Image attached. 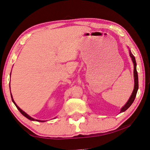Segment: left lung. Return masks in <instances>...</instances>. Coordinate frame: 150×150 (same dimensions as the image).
Listing matches in <instances>:
<instances>
[{
    "instance_id": "obj_1",
    "label": "left lung",
    "mask_w": 150,
    "mask_h": 150,
    "mask_svg": "<svg viewBox=\"0 0 150 150\" xmlns=\"http://www.w3.org/2000/svg\"><path fill=\"white\" fill-rule=\"evenodd\" d=\"M129 55L132 59L133 64H134V81H135V84H134V89L133 91L132 94H131V97L129 98V99L126 104H125V106L122 107L120 110V112H123L125 110H127L129 107L131 106V105L133 104V102L135 100V98L136 97V94H137V90H138V88H139V82H138V74H137V63H136L135 61V58L134 57L133 54L131 53V50H129Z\"/></svg>"
}]
</instances>
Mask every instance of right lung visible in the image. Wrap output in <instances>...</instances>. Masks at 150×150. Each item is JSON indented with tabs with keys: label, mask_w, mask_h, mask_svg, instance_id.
<instances>
[{
	"label": "right lung",
	"mask_w": 150,
	"mask_h": 150,
	"mask_svg": "<svg viewBox=\"0 0 150 150\" xmlns=\"http://www.w3.org/2000/svg\"><path fill=\"white\" fill-rule=\"evenodd\" d=\"M11 99H12V101H13V103H14L15 104V106H16V107H17V108L18 109V110H19V112H21V114H22V115H23V116H24V117H25L27 118H28V119H30V120H35V121H39V122H44V120H37V119H35V118H33L32 117H30V116H29L28 115V114H27V113H25V112H24V111H23V110H21V108H19V106H17V105L16 104V103H15V101H14V100H13V96H12V94H11Z\"/></svg>",
	"instance_id": "1"
}]
</instances>
